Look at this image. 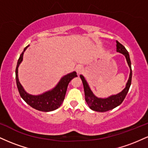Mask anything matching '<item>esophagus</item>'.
<instances>
[{"label":"esophagus","mask_w":148,"mask_h":148,"mask_svg":"<svg viewBox=\"0 0 148 148\" xmlns=\"http://www.w3.org/2000/svg\"><path fill=\"white\" fill-rule=\"evenodd\" d=\"M76 71L78 74H80L83 72V71H84V67H83V66L81 65H78L76 68Z\"/></svg>","instance_id":"1"}]
</instances>
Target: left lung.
I'll list each match as a JSON object with an SVG mask.
<instances>
[{
	"mask_svg": "<svg viewBox=\"0 0 148 148\" xmlns=\"http://www.w3.org/2000/svg\"><path fill=\"white\" fill-rule=\"evenodd\" d=\"M116 51L117 52L120 53L125 56V58L130 69V77L126 84V86L120 92L116 95H113L106 98L97 97L94 95L92 91L91 90L87 81L82 74L80 75L81 81L83 82L85 92V99L86 103H88V106L92 111L97 112H106L113 109L115 107L120 105L125 99L129 90H130L131 84H132V64L129 53L123 45L120 43L118 41H116Z\"/></svg>",
	"mask_w": 148,
	"mask_h": 148,
	"instance_id": "left-lung-1",
	"label": "left lung"
}]
</instances>
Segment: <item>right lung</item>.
<instances>
[{
	"mask_svg": "<svg viewBox=\"0 0 148 148\" xmlns=\"http://www.w3.org/2000/svg\"><path fill=\"white\" fill-rule=\"evenodd\" d=\"M28 47H29V45ZM28 47H25L23 51L21 53L18 60L17 64H16L15 73H16V81L18 92L22 99L35 109L44 112L54 111L58 108L63 102L69 83L72 79L77 76L76 72L74 71L62 76L56 86L50 90L45 92L42 94L37 95L29 94L25 90L24 88L20 84L18 76V66L23 60V53Z\"/></svg>",
	"mask_w": 148,
	"mask_h": 148,
	"instance_id": "add662e5",
	"label": "right lung"
}]
</instances>
